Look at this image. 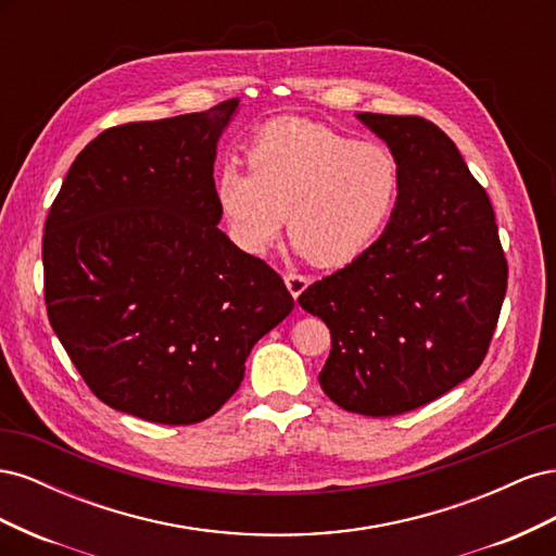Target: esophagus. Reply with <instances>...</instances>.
<instances>
[{
    "label": "esophagus",
    "mask_w": 556,
    "mask_h": 556,
    "mask_svg": "<svg viewBox=\"0 0 556 556\" xmlns=\"http://www.w3.org/2000/svg\"><path fill=\"white\" fill-rule=\"evenodd\" d=\"M285 285H288L290 294L296 301L301 294H304V290L308 288V278L306 276H299V274H288V276H285Z\"/></svg>",
    "instance_id": "esophagus-1"
}]
</instances>
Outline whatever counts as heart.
<instances>
[{"mask_svg":"<svg viewBox=\"0 0 556 556\" xmlns=\"http://www.w3.org/2000/svg\"><path fill=\"white\" fill-rule=\"evenodd\" d=\"M245 157L250 174L239 164L217 172L215 199L248 255H264L288 215L290 241L311 264L345 266L376 243L396 208L401 174L390 150L319 123H268Z\"/></svg>","mask_w":556,"mask_h":556,"instance_id":"heart-1","label":"heart"}]
</instances>
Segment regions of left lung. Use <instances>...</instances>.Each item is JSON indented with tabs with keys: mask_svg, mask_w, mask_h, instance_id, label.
I'll return each mask as SVG.
<instances>
[{
	"mask_svg": "<svg viewBox=\"0 0 556 556\" xmlns=\"http://www.w3.org/2000/svg\"><path fill=\"white\" fill-rule=\"evenodd\" d=\"M390 148L401 192L380 239L299 296L331 331L319 384L343 410L390 417L443 396L490 348L508 264L490 197L447 134L417 115L355 113Z\"/></svg>",
	"mask_w": 556,
	"mask_h": 556,
	"instance_id": "8db88e82",
	"label": "left lung"
}]
</instances>
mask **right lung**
I'll use <instances>...</instances> for the list:
<instances>
[{
    "label": "right lung",
    "mask_w": 556,
    "mask_h": 556,
    "mask_svg": "<svg viewBox=\"0 0 556 556\" xmlns=\"http://www.w3.org/2000/svg\"><path fill=\"white\" fill-rule=\"evenodd\" d=\"M237 113L229 99L102 131L48 213L50 327L97 399L148 422L211 417L294 308L274 268L217 229L213 164Z\"/></svg>",
    "instance_id": "right-lung-1"
}]
</instances>
